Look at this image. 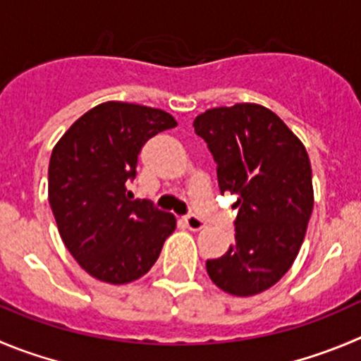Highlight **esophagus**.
<instances>
[{
    "mask_svg": "<svg viewBox=\"0 0 361 361\" xmlns=\"http://www.w3.org/2000/svg\"><path fill=\"white\" fill-rule=\"evenodd\" d=\"M183 222H185V226H187L190 231H200L204 228V221L203 219L196 217V215H187V217H183Z\"/></svg>",
    "mask_w": 361,
    "mask_h": 361,
    "instance_id": "obj_1",
    "label": "esophagus"
}]
</instances>
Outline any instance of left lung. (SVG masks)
Listing matches in <instances>:
<instances>
[{"mask_svg":"<svg viewBox=\"0 0 361 361\" xmlns=\"http://www.w3.org/2000/svg\"><path fill=\"white\" fill-rule=\"evenodd\" d=\"M217 164L221 192L237 194L235 240L207 272L221 290L249 298L292 267L313 210L312 165L298 135L257 103L210 109L194 119Z\"/></svg>","mask_w":361,"mask_h":361,"instance_id":"1","label":"left lung"}]
</instances>
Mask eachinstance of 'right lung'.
I'll list each match as a JSON object with an SVG mask.
<instances>
[{"label": "right lung", "instance_id": "right-lung-1", "mask_svg": "<svg viewBox=\"0 0 361 361\" xmlns=\"http://www.w3.org/2000/svg\"><path fill=\"white\" fill-rule=\"evenodd\" d=\"M174 126L160 109L106 101L74 121L53 147L49 204L63 244L92 278L112 285L142 278L176 230L173 214L126 194L144 144Z\"/></svg>", "mask_w": 361, "mask_h": 361}]
</instances>
